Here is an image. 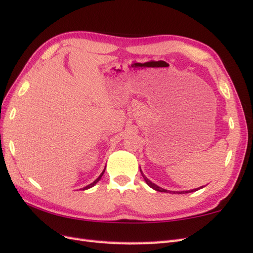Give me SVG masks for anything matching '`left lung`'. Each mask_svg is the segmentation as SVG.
<instances>
[{
    "mask_svg": "<svg viewBox=\"0 0 253 253\" xmlns=\"http://www.w3.org/2000/svg\"><path fill=\"white\" fill-rule=\"evenodd\" d=\"M140 171H141V169H140ZM141 174H142V176H143V178H144V180H145V183L151 187V188H153L154 190H156V191H159V192H169V193H188V192H193V191H197V190H199V189H202L203 188V186L202 187H199V188H196V189H192V190H186V191H170V190H167V189H164V188H161V187H159V186H157L156 184H154V183H152L150 179H148L144 174H143V172L141 171Z\"/></svg>",
    "mask_w": 253,
    "mask_h": 253,
    "instance_id": "obj_1",
    "label": "left lung"
}]
</instances>
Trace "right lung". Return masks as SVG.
<instances>
[{"label":"right lung","instance_id":"add662e5","mask_svg":"<svg viewBox=\"0 0 253 253\" xmlns=\"http://www.w3.org/2000/svg\"><path fill=\"white\" fill-rule=\"evenodd\" d=\"M105 170H106V168H105ZM105 170H103L102 172H101V174H100V175L98 176V177H97L95 180H94V182L92 183V184H89V185H87V186H85V187H83V188H82V190H86V189H89V188H92V187H94L97 183H98L99 182V180H100V178H101V176L103 175V173H105Z\"/></svg>","mask_w":253,"mask_h":253}]
</instances>
